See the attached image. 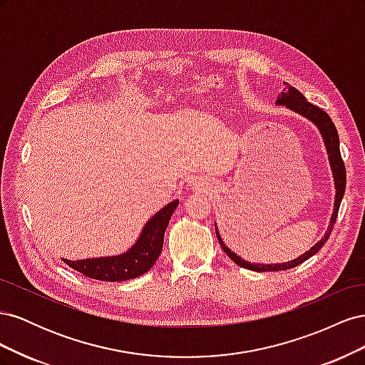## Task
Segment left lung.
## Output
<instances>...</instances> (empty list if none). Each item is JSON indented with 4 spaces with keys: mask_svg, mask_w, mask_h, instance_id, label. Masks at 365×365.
Returning <instances> with one entry per match:
<instances>
[{
    "mask_svg": "<svg viewBox=\"0 0 365 365\" xmlns=\"http://www.w3.org/2000/svg\"><path fill=\"white\" fill-rule=\"evenodd\" d=\"M284 85L286 86L283 88V93L279 96V98H277V101H275V103H277V105H286L289 109H292V111L302 114L306 118L314 121V123L317 125V128L319 129V132H322L323 138H324V145H326V149H327V153H329L330 165H332L334 180H335V187H336L335 208H334V215H332V219H330V225H329V230H327V233L324 235V237L319 240L317 245H314L311 250H309L307 252H304L303 256L297 257L295 260L286 262V263L257 264V263H250V262L242 260L239 256H236L235 252H231L225 247L222 239H220L219 233L216 231V236L219 239V244H220V247H222V250L227 252V256L231 260H233L235 263H237L239 267L251 269V271H257V272L286 271V269L295 268V267H298V264H302L304 260H307L309 257H312L314 254H317L319 250H322V247L324 245V242L329 239L330 233H332L334 225L336 222V216H338V210H339V205H341V201H342V196H344V190H346V165H344V161H342V158H341L339 137H338V130H336V128L334 125L332 118H330L327 115V113H324L322 108H318V106L312 105L311 102H307L306 97L300 91L295 90L294 86H291L289 83H286V82H284Z\"/></svg>",
    "mask_w": 365,
    "mask_h": 365,
    "instance_id": "8db88e82",
    "label": "left lung"
}]
</instances>
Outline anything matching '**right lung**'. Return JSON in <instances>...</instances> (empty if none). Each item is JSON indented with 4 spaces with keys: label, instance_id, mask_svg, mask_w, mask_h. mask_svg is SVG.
<instances>
[{
    "label": "right lung",
    "instance_id": "right-lung-1",
    "mask_svg": "<svg viewBox=\"0 0 365 365\" xmlns=\"http://www.w3.org/2000/svg\"><path fill=\"white\" fill-rule=\"evenodd\" d=\"M176 207H178V201H173L160 210L146 224V227L143 228V233L137 240V244L128 252L120 254V256L115 257L86 259L76 262L63 259V263L82 272L86 277L96 280L123 282L140 277L141 274L148 272L153 267V263L157 262L163 250L164 231L168 228Z\"/></svg>",
    "mask_w": 365,
    "mask_h": 365
}]
</instances>
